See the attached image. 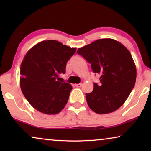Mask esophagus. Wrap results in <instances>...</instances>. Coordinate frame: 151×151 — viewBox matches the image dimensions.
I'll use <instances>...</instances> for the list:
<instances>
[{"mask_svg":"<svg viewBox=\"0 0 151 151\" xmlns=\"http://www.w3.org/2000/svg\"><path fill=\"white\" fill-rule=\"evenodd\" d=\"M75 86L76 87H80V86H82V83H80V84H76Z\"/></svg>","mask_w":151,"mask_h":151,"instance_id":"obj_1","label":"esophagus"}]
</instances>
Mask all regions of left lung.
I'll use <instances>...</instances> for the list:
<instances>
[{
  "label": "left lung",
  "instance_id": "1",
  "mask_svg": "<svg viewBox=\"0 0 151 151\" xmlns=\"http://www.w3.org/2000/svg\"><path fill=\"white\" fill-rule=\"evenodd\" d=\"M77 53L100 73V83L86 94L89 108L98 114H106L122 106L136 81L135 64L130 51L118 41L99 39L78 49Z\"/></svg>",
  "mask_w": 151,
  "mask_h": 151
}]
</instances>
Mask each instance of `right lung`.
Wrapping results in <instances>:
<instances>
[{
	"instance_id": "add662e5",
	"label": "right lung",
	"mask_w": 151,
	"mask_h": 151,
	"mask_svg": "<svg viewBox=\"0 0 151 151\" xmlns=\"http://www.w3.org/2000/svg\"><path fill=\"white\" fill-rule=\"evenodd\" d=\"M76 48L54 40H43L31 48L20 65V85L24 96L37 111L55 115L65 108L72 86L60 82V74Z\"/></svg>"
}]
</instances>
